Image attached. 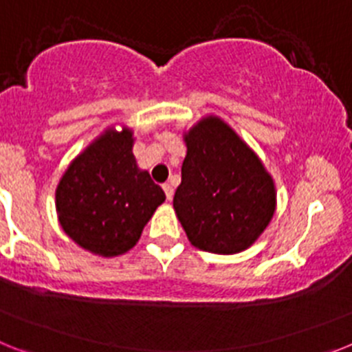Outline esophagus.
<instances>
[{
	"instance_id": "esophagus-1",
	"label": "esophagus",
	"mask_w": 352,
	"mask_h": 352,
	"mask_svg": "<svg viewBox=\"0 0 352 352\" xmlns=\"http://www.w3.org/2000/svg\"><path fill=\"white\" fill-rule=\"evenodd\" d=\"M164 192H166V197L167 201H173V195H174V186L170 183H166L164 185Z\"/></svg>"
}]
</instances>
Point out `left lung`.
I'll return each instance as SVG.
<instances>
[{"label":"left lung","mask_w":352,"mask_h":352,"mask_svg":"<svg viewBox=\"0 0 352 352\" xmlns=\"http://www.w3.org/2000/svg\"><path fill=\"white\" fill-rule=\"evenodd\" d=\"M186 157L173 206L195 248L247 250L272 223L276 188L263 160L229 123L206 114L183 132Z\"/></svg>","instance_id":"1"}]
</instances>
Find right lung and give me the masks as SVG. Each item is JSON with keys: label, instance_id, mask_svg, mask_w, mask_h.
<instances>
[{"label": "right lung", "instance_id": "1", "mask_svg": "<svg viewBox=\"0 0 352 352\" xmlns=\"http://www.w3.org/2000/svg\"><path fill=\"white\" fill-rule=\"evenodd\" d=\"M133 130L107 126L68 164L56 186L58 222L68 238L100 257L123 256L166 194L133 157Z\"/></svg>", "mask_w": 352, "mask_h": 352}]
</instances>
